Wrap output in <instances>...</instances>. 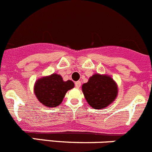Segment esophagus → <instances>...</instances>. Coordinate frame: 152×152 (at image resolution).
Instances as JSON below:
<instances>
[{
    "mask_svg": "<svg viewBox=\"0 0 152 152\" xmlns=\"http://www.w3.org/2000/svg\"><path fill=\"white\" fill-rule=\"evenodd\" d=\"M80 85H81V83H80V81L75 82V87H77V88H79V87H80Z\"/></svg>",
    "mask_w": 152,
    "mask_h": 152,
    "instance_id": "34e87169",
    "label": "esophagus"
}]
</instances>
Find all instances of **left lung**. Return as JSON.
I'll return each mask as SVG.
<instances>
[{
    "label": "left lung",
    "mask_w": 152,
    "mask_h": 152,
    "mask_svg": "<svg viewBox=\"0 0 152 152\" xmlns=\"http://www.w3.org/2000/svg\"><path fill=\"white\" fill-rule=\"evenodd\" d=\"M82 91L90 106L101 109L115 101L118 96V85L108 75L95 74L82 85Z\"/></svg>",
    "instance_id": "8db88e82"
}]
</instances>
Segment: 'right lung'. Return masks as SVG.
Here are the masks:
<instances>
[{"label":"right lung","instance_id":"add662e5","mask_svg":"<svg viewBox=\"0 0 152 152\" xmlns=\"http://www.w3.org/2000/svg\"><path fill=\"white\" fill-rule=\"evenodd\" d=\"M75 87L73 81H64L61 75L53 74L39 78L35 82L34 92L38 101L48 108L60 105L67 91Z\"/></svg>","mask_w":152,"mask_h":152}]
</instances>
